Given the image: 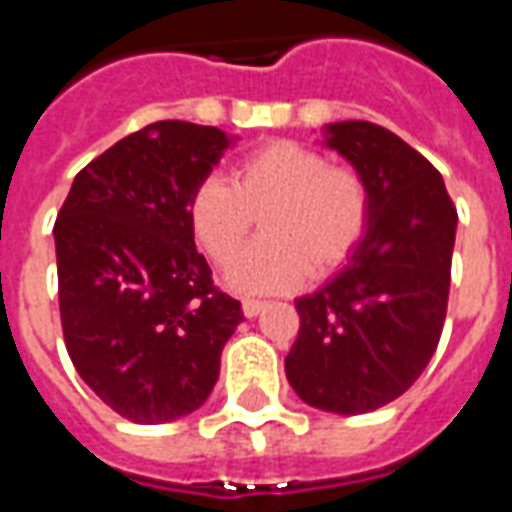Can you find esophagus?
<instances>
[{
  "label": "esophagus",
  "instance_id": "obj_1",
  "mask_svg": "<svg viewBox=\"0 0 512 512\" xmlns=\"http://www.w3.org/2000/svg\"><path fill=\"white\" fill-rule=\"evenodd\" d=\"M241 310H244L246 318H255L260 312L266 310V301L260 299H241Z\"/></svg>",
  "mask_w": 512,
  "mask_h": 512
}]
</instances>
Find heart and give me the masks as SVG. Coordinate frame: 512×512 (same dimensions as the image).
Instances as JSON below:
<instances>
[{"instance_id":"obj_1","label":"heart","mask_w":512,"mask_h":512,"mask_svg":"<svg viewBox=\"0 0 512 512\" xmlns=\"http://www.w3.org/2000/svg\"><path fill=\"white\" fill-rule=\"evenodd\" d=\"M365 175L329 164L321 150L271 139L230 167V180L202 178L186 200L191 235L216 266H230L260 215L264 238L227 271L244 293H282L310 274H332L354 255L370 227Z\"/></svg>"}]
</instances>
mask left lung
<instances>
[{
  "instance_id": "left-lung-1",
  "label": "left lung",
  "mask_w": 512,
  "mask_h": 512,
  "mask_svg": "<svg viewBox=\"0 0 512 512\" xmlns=\"http://www.w3.org/2000/svg\"><path fill=\"white\" fill-rule=\"evenodd\" d=\"M326 134L365 175L373 213L343 271L296 301L285 373L304 403L367 414L403 395L439 345L458 211L439 169L392 131L345 120Z\"/></svg>"
}]
</instances>
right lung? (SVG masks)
<instances>
[{
	"mask_svg": "<svg viewBox=\"0 0 512 512\" xmlns=\"http://www.w3.org/2000/svg\"><path fill=\"white\" fill-rule=\"evenodd\" d=\"M227 145L213 126H145L76 175L54 222L65 348L84 384L139 425L200 408L244 321L186 219Z\"/></svg>",
	"mask_w": 512,
	"mask_h": 512,
	"instance_id": "obj_1",
	"label": "right lung"
}]
</instances>
